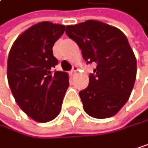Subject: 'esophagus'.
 Instances as JSON below:
<instances>
[{"label": "esophagus", "instance_id": "1", "mask_svg": "<svg viewBox=\"0 0 148 148\" xmlns=\"http://www.w3.org/2000/svg\"><path fill=\"white\" fill-rule=\"evenodd\" d=\"M76 71H78V66H73V69H72L71 72H70V73H71V75H73V73H75Z\"/></svg>", "mask_w": 148, "mask_h": 148}]
</instances>
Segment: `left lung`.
<instances>
[{"label":"left lung","instance_id":"left-lung-1","mask_svg":"<svg viewBox=\"0 0 148 148\" xmlns=\"http://www.w3.org/2000/svg\"><path fill=\"white\" fill-rule=\"evenodd\" d=\"M66 33L88 63H97L88 86L79 92L85 112L95 119L116 115L128 101L137 73L127 38L119 29L97 20L67 25Z\"/></svg>","mask_w":148,"mask_h":148}]
</instances>
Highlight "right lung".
Wrapping results in <instances>:
<instances>
[{
	"label": "right lung",
	"mask_w": 148,
	"mask_h": 148,
	"mask_svg": "<svg viewBox=\"0 0 148 148\" xmlns=\"http://www.w3.org/2000/svg\"><path fill=\"white\" fill-rule=\"evenodd\" d=\"M65 28L51 22L34 24L16 39L8 53L9 88L18 106L37 122H49L57 117L69 87L66 72L51 71L58 64L52 46Z\"/></svg>",
	"instance_id": "add662e5"
}]
</instances>
